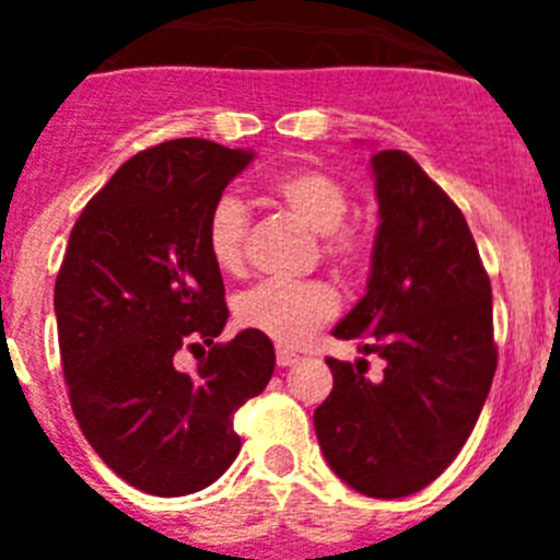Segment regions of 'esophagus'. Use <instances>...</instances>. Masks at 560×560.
<instances>
[{
	"label": "esophagus",
	"instance_id": "esophagus-1",
	"mask_svg": "<svg viewBox=\"0 0 560 560\" xmlns=\"http://www.w3.org/2000/svg\"><path fill=\"white\" fill-rule=\"evenodd\" d=\"M300 361V355L291 353V350L285 348H277V368H291V364H296Z\"/></svg>",
	"mask_w": 560,
	"mask_h": 560
}]
</instances>
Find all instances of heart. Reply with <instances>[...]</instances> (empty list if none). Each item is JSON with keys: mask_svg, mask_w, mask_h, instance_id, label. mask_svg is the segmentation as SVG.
I'll return each mask as SVG.
<instances>
[{"mask_svg": "<svg viewBox=\"0 0 560 560\" xmlns=\"http://www.w3.org/2000/svg\"><path fill=\"white\" fill-rule=\"evenodd\" d=\"M271 199L314 235H323V257L339 271H353L364 257L359 235L345 230L350 196L339 179L316 167L280 173L269 182ZM246 207L232 196L212 205L207 219V252L221 271H241L246 257ZM339 311L328 283L266 280L235 300V319L244 328L269 336L277 345H300Z\"/></svg>", "mask_w": 560, "mask_h": 560, "instance_id": "obj_1", "label": "heart"}]
</instances>
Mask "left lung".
Segmentation results:
<instances>
[{
    "label": "left lung",
    "mask_w": 560,
    "mask_h": 560,
    "mask_svg": "<svg viewBox=\"0 0 560 560\" xmlns=\"http://www.w3.org/2000/svg\"><path fill=\"white\" fill-rule=\"evenodd\" d=\"M378 232L368 294L334 328L364 355L384 359L370 381L364 359H328L334 389L314 412L325 459L373 499L418 493L446 471L497 373L491 280L459 207L404 151L370 160Z\"/></svg>",
    "instance_id": "8db88e82"
}]
</instances>
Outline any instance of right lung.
I'll use <instances>...</instances> for the list:
<instances>
[{
	"instance_id": "right-lung-1",
	"label": "right lung",
	"mask_w": 560,
	"mask_h": 560,
	"mask_svg": "<svg viewBox=\"0 0 560 560\" xmlns=\"http://www.w3.org/2000/svg\"><path fill=\"white\" fill-rule=\"evenodd\" d=\"M255 160L210 140L137 153L72 226L56 280L69 404L89 446L153 497L212 485L241 452L232 415L266 389L275 345L257 330L215 341L230 308L207 219ZM192 349V374L175 353Z\"/></svg>"
}]
</instances>
